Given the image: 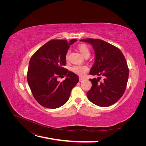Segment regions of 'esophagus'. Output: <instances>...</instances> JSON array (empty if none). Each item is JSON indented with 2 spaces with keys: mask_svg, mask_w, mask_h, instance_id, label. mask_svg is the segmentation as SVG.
<instances>
[{
  "mask_svg": "<svg viewBox=\"0 0 146 146\" xmlns=\"http://www.w3.org/2000/svg\"><path fill=\"white\" fill-rule=\"evenodd\" d=\"M84 80V79H83V78H79V82H83Z\"/></svg>",
  "mask_w": 146,
  "mask_h": 146,
  "instance_id": "1",
  "label": "esophagus"
}]
</instances>
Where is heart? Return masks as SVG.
I'll use <instances>...</instances> for the list:
<instances>
[{"instance_id":"b5f03b06","label":"heart","mask_w":146,"mask_h":146,"mask_svg":"<svg viewBox=\"0 0 146 146\" xmlns=\"http://www.w3.org/2000/svg\"><path fill=\"white\" fill-rule=\"evenodd\" d=\"M78 50L82 54V55L85 58H88L90 54V50L88 46L85 44H82L78 45ZM69 57V52L67 51L66 54L65 58L66 60ZM72 71L78 74L80 76H83L85 73L88 71L89 68L86 66H74L72 68Z\"/></svg>"}]
</instances>
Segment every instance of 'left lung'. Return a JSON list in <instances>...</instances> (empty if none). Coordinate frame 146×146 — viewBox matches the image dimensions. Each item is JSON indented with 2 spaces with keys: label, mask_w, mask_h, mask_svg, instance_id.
<instances>
[{
  "label": "left lung",
  "mask_w": 146,
  "mask_h": 146,
  "mask_svg": "<svg viewBox=\"0 0 146 146\" xmlns=\"http://www.w3.org/2000/svg\"><path fill=\"white\" fill-rule=\"evenodd\" d=\"M80 41L90 43L95 51V63L90 74L104 78L101 82V77L89 79L92 86L87 93L88 98L99 106H110L119 100L126 89L129 70L125 58L119 48L102 40Z\"/></svg>",
  "instance_id": "obj_1"
}]
</instances>
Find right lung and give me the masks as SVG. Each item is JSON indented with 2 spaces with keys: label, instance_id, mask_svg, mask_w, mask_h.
Instances as JSON below:
<instances>
[{
  "label": "right lung",
  "instance_id": "right-lung-1",
  "mask_svg": "<svg viewBox=\"0 0 146 146\" xmlns=\"http://www.w3.org/2000/svg\"><path fill=\"white\" fill-rule=\"evenodd\" d=\"M77 40H50L38 49L29 63L27 81L35 100L41 106L50 109L65 104L72 89L79 82V77L63 67L66 54ZM66 79L60 82L61 76Z\"/></svg>",
  "mask_w": 146,
  "mask_h": 146
}]
</instances>
